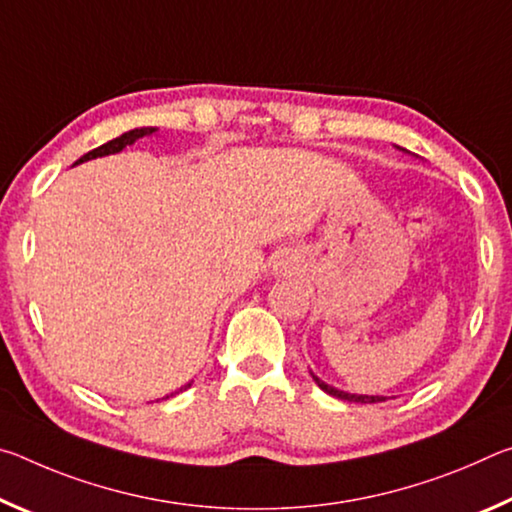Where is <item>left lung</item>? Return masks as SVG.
<instances>
[{"mask_svg":"<svg viewBox=\"0 0 512 512\" xmlns=\"http://www.w3.org/2000/svg\"><path fill=\"white\" fill-rule=\"evenodd\" d=\"M311 377H314L316 384L320 386V391H325L327 395L332 397H339V400H348V402H361V404H375V402H386V397H375V395H350V393H343V391H336V388L327 386L325 381H320L314 372H311Z\"/></svg>","mask_w":512,"mask_h":512,"instance_id":"obj_1","label":"left lung"}]
</instances>
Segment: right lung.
I'll return each instance as SVG.
<instances>
[{
	"label": "right lung",
	"instance_id": "right-lung-1",
	"mask_svg": "<svg viewBox=\"0 0 512 512\" xmlns=\"http://www.w3.org/2000/svg\"><path fill=\"white\" fill-rule=\"evenodd\" d=\"M149 133H155V128H135V131H128V133H124V135H119V137H115V140H110V142H106V144H101L99 149H92L90 153H85L83 158L79 160V162H85V160H92V158H101V155H110V153H119L121 149H126L128 144H133L135 140H140V137H144V135H149ZM76 162V164H79ZM192 386V384H187L185 388H180V391H187V388Z\"/></svg>",
	"mask_w": 512,
	"mask_h": 512
}]
</instances>
